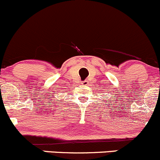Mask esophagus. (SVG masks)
<instances>
[{
    "label": "esophagus",
    "instance_id": "1",
    "mask_svg": "<svg viewBox=\"0 0 160 160\" xmlns=\"http://www.w3.org/2000/svg\"><path fill=\"white\" fill-rule=\"evenodd\" d=\"M82 85H88V80H85V81H83V82H82Z\"/></svg>",
    "mask_w": 160,
    "mask_h": 160
}]
</instances>
